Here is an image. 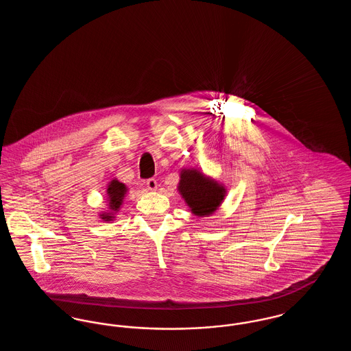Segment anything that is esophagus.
<instances>
[{"label": "esophagus", "instance_id": "obj_1", "mask_svg": "<svg viewBox=\"0 0 351 351\" xmlns=\"http://www.w3.org/2000/svg\"><path fill=\"white\" fill-rule=\"evenodd\" d=\"M146 185H147V188H149L150 191H156V189H158V182H156L155 179H149V180L146 182Z\"/></svg>", "mask_w": 351, "mask_h": 351}]
</instances>
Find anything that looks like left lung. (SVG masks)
<instances>
[{
  "mask_svg": "<svg viewBox=\"0 0 351 351\" xmlns=\"http://www.w3.org/2000/svg\"><path fill=\"white\" fill-rule=\"evenodd\" d=\"M178 189L191 212L199 217H206L216 212L226 193L223 185L206 178L195 168L182 169Z\"/></svg>",
  "mask_w": 351,
  "mask_h": 351,
  "instance_id": "left-lung-1",
  "label": "left lung"
}]
</instances>
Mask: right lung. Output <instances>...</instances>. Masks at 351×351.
I'll list each match as a JSON object with an SVG mask.
<instances>
[{"instance_id":"add662e5","label":"right lung","mask_w":351,"mask_h":351,"mask_svg":"<svg viewBox=\"0 0 351 351\" xmlns=\"http://www.w3.org/2000/svg\"><path fill=\"white\" fill-rule=\"evenodd\" d=\"M128 192V186L117 179H113L110 183L108 184L106 195H108V201H109V210L102 212L100 215L101 219L104 221H113L116 218V213L119 210L123 197Z\"/></svg>"}]
</instances>
